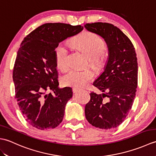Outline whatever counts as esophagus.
I'll use <instances>...</instances> for the list:
<instances>
[{"mask_svg": "<svg viewBox=\"0 0 156 156\" xmlns=\"http://www.w3.org/2000/svg\"><path fill=\"white\" fill-rule=\"evenodd\" d=\"M73 92H74V93H76V92H78L79 90H80V89L78 88H73Z\"/></svg>", "mask_w": 156, "mask_h": 156, "instance_id": "34e87169", "label": "esophagus"}]
</instances>
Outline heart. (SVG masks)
Segmentation results:
<instances>
[{
    "instance_id": "b5f03b06",
    "label": "heart",
    "mask_w": 156,
    "mask_h": 156,
    "mask_svg": "<svg viewBox=\"0 0 156 156\" xmlns=\"http://www.w3.org/2000/svg\"><path fill=\"white\" fill-rule=\"evenodd\" d=\"M72 44L87 53L92 67L97 70L102 68L105 61V56L102 53L106 48V43L101 37L94 33L85 32L73 39ZM69 46L67 41L61 42L55 48L56 63L62 70L67 69L69 66ZM94 76V72L90 68H72L63 76L62 82L67 87L81 88L92 80Z\"/></svg>"
}]
</instances>
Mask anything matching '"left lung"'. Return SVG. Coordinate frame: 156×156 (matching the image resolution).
I'll list each match as a JSON object with an SVG mask.
<instances>
[{"label": "left lung", "mask_w": 156, "mask_h": 156, "mask_svg": "<svg viewBox=\"0 0 156 156\" xmlns=\"http://www.w3.org/2000/svg\"><path fill=\"white\" fill-rule=\"evenodd\" d=\"M84 27L103 38L108 51L104 71L93 82L102 93L90 94V100L85 107L86 118L97 128H115L127 116L135 97L136 53L130 39L113 25L98 22L87 23ZM105 97L107 99L103 101Z\"/></svg>", "instance_id": "1"}]
</instances>
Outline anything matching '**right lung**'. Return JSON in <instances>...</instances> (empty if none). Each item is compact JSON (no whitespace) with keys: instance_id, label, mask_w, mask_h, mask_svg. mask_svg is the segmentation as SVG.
Returning a JSON list of instances; mask_svg holds the SVG:
<instances>
[{"instance_id":"1","label":"right lung","mask_w":156,"mask_h":156,"mask_svg":"<svg viewBox=\"0 0 156 156\" xmlns=\"http://www.w3.org/2000/svg\"><path fill=\"white\" fill-rule=\"evenodd\" d=\"M83 29L45 23L26 36L20 45L12 72L15 98L25 120L35 128L54 129L63 120L73 92L70 87H59L55 48ZM48 90L52 92L46 94Z\"/></svg>"}]
</instances>
